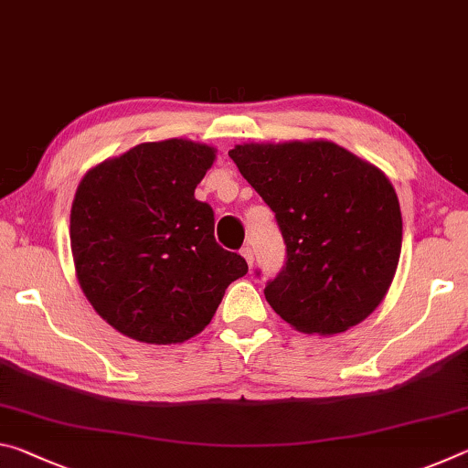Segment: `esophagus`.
<instances>
[{
	"label": "esophagus",
	"instance_id": "obj_1",
	"mask_svg": "<svg viewBox=\"0 0 468 468\" xmlns=\"http://www.w3.org/2000/svg\"><path fill=\"white\" fill-rule=\"evenodd\" d=\"M241 256L245 258V262H248L250 266L253 264V251H251V248H243L241 250Z\"/></svg>",
	"mask_w": 468,
	"mask_h": 468
}]
</instances>
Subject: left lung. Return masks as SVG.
<instances>
[{"instance_id": "1", "label": "left lung", "mask_w": 468, "mask_h": 468, "mask_svg": "<svg viewBox=\"0 0 468 468\" xmlns=\"http://www.w3.org/2000/svg\"><path fill=\"white\" fill-rule=\"evenodd\" d=\"M271 206L287 264L264 289L305 335H338L382 303L402 245L400 204L382 169L330 140L245 142L229 150Z\"/></svg>"}]
</instances>
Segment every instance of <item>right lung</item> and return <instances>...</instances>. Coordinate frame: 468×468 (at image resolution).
Here are the masks:
<instances>
[{"mask_svg": "<svg viewBox=\"0 0 468 468\" xmlns=\"http://www.w3.org/2000/svg\"><path fill=\"white\" fill-rule=\"evenodd\" d=\"M217 148L186 138L144 142L86 171L69 243L76 279L102 320L148 345H177L208 326L225 289L248 272L215 239V212L196 186Z\"/></svg>", "mask_w": 468, "mask_h": 468, "instance_id": "add662e5", "label": "right lung"}]
</instances>
